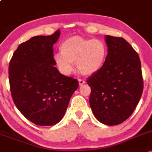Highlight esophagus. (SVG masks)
I'll return each instance as SVG.
<instances>
[{"instance_id": "1", "label": "esophagus", "mask_w": 152, "mask_h": 152, "mask_svg": "<svg viewBox=\"0 0 152 152\" xmlns=\"http://www.w3.org/2000/svg\"><path fill=\"white\" fill-rule=\"evenodd\" d=\"M78 82H79V85L80 86H82L85 83V81L84 80H82V79H78Z\"/></svg>"}]
</instances>
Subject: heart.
I'll list each match as a JSON object with an SVG mask.
<instances>
[{
    "label": "heart",
    "mask_w": 152,
    "mask_h": 152,
    "mask_svg": "<svg viewBox=\"0 0 152 152\" xmlns=\"http://www.w3.org/2000/svg\"><path fill=\"white\" fill-rule=\"evenodd\" d=\"M60 52L54 54V61L63 74L69 75L73 63L83 75H91L103 66L107 54L105 44L100 39H85L74 36L60 45Z\"/></svg>",
    "instance_id": "obj_1"
}]
</instances>
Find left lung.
Segmentation results:
<instances>
[{"mask_svg":"<svg viewBox=\"0 0 152 152\" xmlns=\"http://www.w3.org/2000/svg\"><path fill=\"white\" fill-rule=\"evenodd\" d=\"M108 54L102 67L87 80L91 88L90 105L96 119L108 126L125 121L142 95L140 59L122 37L105 35Z\"/></svg>","mask_w":152,"mask_h":152,"instance_id":"8db88e82","label":"left lung"}]
</instances>
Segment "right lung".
I'll return each mask as SVG.
<instances>
[{"instance_id": "1", "label": "right lung", "mask_w": 152, "mask_h": 152, "mask_svg": "<svg viewBox=\"0 0 152 152\" xmlns=\"http://www.w3.org/2000/svg\"><path fill=\"white\" fill-rule=\"evenodd\" d=\"M60 36H37L20 44L8 67L12 98L19 111L39 126L61 121L77 89L76 79L61 74L54 67L53 45Z\"/></svg>"}]
</instances>
